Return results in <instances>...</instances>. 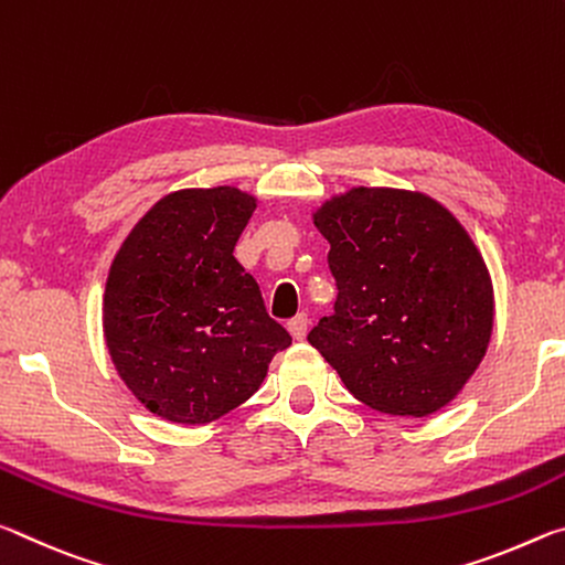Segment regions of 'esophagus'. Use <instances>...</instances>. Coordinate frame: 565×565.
I'll return each mask as SVG.
<instances>
[{
	"label": "esophagus",
	"mask_w": 565,
	"mask_h": 565,
	"mask_svg": "<svg viewBox=\"0 0 565 565\" xmlns=\"http://www.w3.org/2000/svg\"><path fill=\"white\" fill-rule=\"evenodd\" d=\"M286 329H289L296 341H301L306 337V331H309V317H306V313H296V317L286 323Z\"/></svg>",
	"instance_id": "obj_1"
}]
</instances>
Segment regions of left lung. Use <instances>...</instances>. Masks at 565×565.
<instances>
[{"label": "left lung", "instance_id": "left-lung-1", "mask_svg": "<svg viewBox=\"0 0 565 565\" xmlns=\"http://www.w3.org/2000/svg\"><path fill=\"white\" fill-rule=\"evenodd\" d=\"M331 244L333 313L309 331L361 404L420 418L456 398L489 349L483 256L431 196L356 186L313 214Z\"/></svg>", "mask_w": 565, "mask_h": 565}]
</instances>
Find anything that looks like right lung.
I'll use <instances>...</instances> for the list:
<instances>
[{"label":"right lung","instance_id":"obj_1","mask_svg":"<svg viewBox=\"0 0 565 565\" xmlns=\"http://www.w3.org/2000/svg\"><path fill=\"white\" fill-rule=\"evenodd\" d=\"M256 199L234 186L174 191L131 228L104 291V339L129 391L174 424L199 426L262 386L289 331L234 259Z\"/></svg>","mask_w":565,"mask_h":565}]
</instances>
